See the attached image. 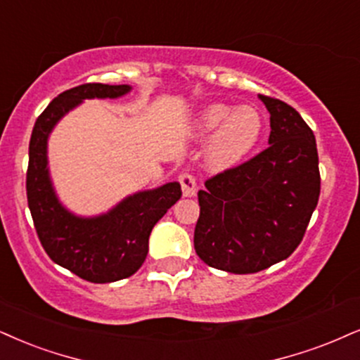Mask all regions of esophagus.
Returning a JSON list of instances; mask_svg holds the SVG:
<instances>
[{"instance_id":"obj_1","label":"esophagus","mask_w":360,"mask_h":360,"mask_svg":"<svg viewBox=\"0 0 360 360\" xmlns=\"http://www.w3.org/2000/svg\"><path fill=\"white\" fill-rule=\"evenodd\" d=\"M179 181L181 185V192H184V197H193L197 193V180L192 173H180Z\"/></svg>"}]
</instances>
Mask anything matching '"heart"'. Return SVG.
<instances>
[{"instance_id":"b5f03b06","label":"heart","mask_w":360,"mask_h":360,"mask_svg":"<svg viewBox=\"0 0 360 360\" xmlns=\"http://www.w3.org/2000/svg\"><path fill=\"white\" fill-rule=\"evenodd\" d=\"M200 135L214 131L207 146V163L212 168H229L242 162L259 143L262 128L260 113L254 106L208 105L195 122Z\"/></svg>"}]
</instances>
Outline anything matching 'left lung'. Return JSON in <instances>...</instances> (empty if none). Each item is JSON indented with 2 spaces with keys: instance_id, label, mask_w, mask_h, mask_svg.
I'll return each instance as SVG.
<instances>
[{
  "instance_id": "1",
  "label": "left lung",
  "mask_w": 360,
  "mask_h": 360,
  "mask_svg": "<svg viewBox=\"0 0 360 360\" xmlns=\"http://www.w3.org/2000/svg\"><path fill=\"white\" fill-rule=\"evenodd\" d=\"M260 100L270 113V145L198 190L195 252L230 274L260 272L294 254L321 195L314 131L285 101Z\"/></svg>"
}]
</instances>
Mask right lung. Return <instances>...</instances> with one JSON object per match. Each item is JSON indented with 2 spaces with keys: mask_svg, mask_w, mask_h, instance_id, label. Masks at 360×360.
Listing matches in <instances>:
<instances>
[{
  "mask_svg": "<svg viewBox=\"0 0 360 360\" xmlns=\"http://www.w3.org/2000/svg\"><path fill=\"white\" fill-rule=\"evenodd\" d=\"M128 85L85 83L56 96L34 122L30 139L26 197L38 238L48 257L93 283L122 281L141 267L155 224L181 197L176 181L131 195L108 214L79 219L58 202L48 176L46 141L51 128L85 98H118Z\"/></svg>",
  "mask_w": 360,
  "mask_h": 360,
  "instance_id": "1",
  "label": "right lung"
}]
</instances>
